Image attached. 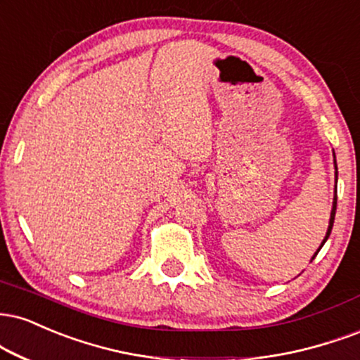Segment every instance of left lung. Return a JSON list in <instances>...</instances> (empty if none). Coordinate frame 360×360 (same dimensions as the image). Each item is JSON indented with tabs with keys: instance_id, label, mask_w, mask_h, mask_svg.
<instances>
[{
	"instance_id": "1",
	"label": "left lung",
	"mask_w": 360,
	"mask_h": 360,
	"mask_svg": "<svg viewBox=\"0 0 360 360\" xmlns=\"http://www.w3.org/2000/svg\"><path fill=\"white\" fill-rule=\"evenodd\" d=\"M333 167H335V194H333V201H332V211H330V219H328V228H327V233H326V238H323V241L320 243V248H322L323 243L328 240V236H330V231H332V226H333V219H335V210H337V176H339V172H337V161H335V154H333ZM320 248L315 251V255L311 257L314 259L317 257V253L320 251ZM310 259V262H311Z\"/></svg>"
}]
</instances>
